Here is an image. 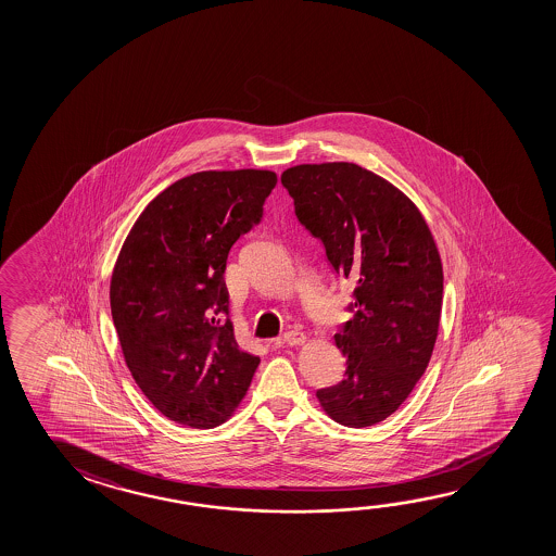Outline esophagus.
<instances>
[{"instance_id":"1","label":"esophagus","mask_w":556,"mask_h":556,"mask_svg":"<svg viewBox=\"0 0 556 556\" xmlns=\"http://www.w3.org/2000/svg\"><path fill=\"white\" fill-rule=\"evenodd\" d=\"M282 343H287V345H302V343H306V336L302 333V331H296V329H292V331H287L285 336H282Z\"/></svg>"}]
</instances>
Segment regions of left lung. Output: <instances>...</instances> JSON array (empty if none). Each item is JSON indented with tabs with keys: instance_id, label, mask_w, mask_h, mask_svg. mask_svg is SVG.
Segmentation results:
<instances>
[{
	"instance_id": "8db88e82",
	"label": "left lung",
	"mask_w": 556,
	"mask_h": 556,
	"mask_svg": "<svg viewBox=\"0 0 556 556\" xmlns=\"http://www.w3.org/2000/svg\"><path fill=\"white\" fill-rule=\"evenodd\" d=\"M294 213L355 285L353 318L336 333L346 376L319 390V407L345 427H372L409 397L437 343L444 271L419 207L355 163L296 164L281 174Z\"/></svg>"
}]
</instances>
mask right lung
<instances>
[{
	"instance_id": "obj_1",
	"label": "right lung",
	"mask_w": 556,
	"mask_h": 556,
	"mask_svg": "<svg viewBox=\"0 0 556 556\" xmlns=\"http://www.w3.org/2000/svg\"><path fill=\"white\" fill-rule=\"evenodd\" d=\"M275 184L257 168L186 176L147 205L119 250L110 309L122 355L147 400L184 427L230 419L260 365L223 321V275Z\"/></svg>"
}]
</instances>
